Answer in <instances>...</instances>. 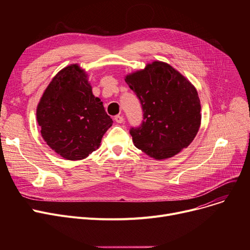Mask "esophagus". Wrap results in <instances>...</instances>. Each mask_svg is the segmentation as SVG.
I'll use <instances>...</instances> for the list:
<instances>
[{
    "instance_id": "1",
    "label": "esophagus",
    "mask_w": 250,
    "mask_h": 250,
    "mask_svg": "<svg viewBox=\"0 0 250 250\" xmlns=\"http://www.w3.org/2000/svg\"><path fill=\"white\" fill-rule=\"evenodd\" d=\"M114 121L117 123V124H123L125 122V118L123 115H116L114 117Z\"/></svg>"
}]
</instances>
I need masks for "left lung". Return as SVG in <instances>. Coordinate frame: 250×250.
<instances>
[{"instance_id": "1", "label": "left lung", "mask_w": 250, "mask_h": 250, "mask_svg": "<svg viewBox=\"0 0 250 250\" xmlns=\"http://www.w3.org/2000/svg\"><path fill=\"white\" fill-rule=\"evenodd\" d=\"M125 82L139 98L143 122L129 134L135 146L157 160L188 147L201 125V101L194 86L171 65L148 63Z\"/></svg>"}]
</instances>
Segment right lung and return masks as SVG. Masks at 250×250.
I'll list each match as a JSON object with an SVG mask.
<instances>
[{
	"mask_svg": "<svg viewBox=\"0 0 250 250\" xmlns=\"http://www.w3.org/2000/svg\"><path fill=\"white\" fill-rule=\"evenodd\" d=\"M88 75L78 64L61 70L39 101L36 117L47 145L67 160L85 159L112 125L102 101L92 93Z\"/></svg>",
	"mask_w": 250,
	"mask_h": 250,
	"instance_id": "1",
	"label": "right lung"
}]
</instances>
